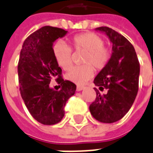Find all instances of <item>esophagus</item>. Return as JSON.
Listing matches in <instances>:
<instances>
[{"instance_id":"esophagus-1","label":"esophagus","mask_w":153,"mask_h":153,"mask_svg":"<svg viewBox=\"0 0 153 153\" xmlns=\"http://www.w3.org/2000/svg\"><path fill=\"white\" fill-rule=\"evenodd\" d=\"M85 87H82V86H77L76 87V91H81L82 90L84 89Z\"/></svg>"}]
</instances>
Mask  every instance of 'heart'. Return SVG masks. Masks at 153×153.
<instances>
[{
    "instance_id": "obj_1",
    "label": "heart",
    "mask_w": 153,
    "mask_h": 153,
    "mask_svg": "<svg viewBox=\"0 0 153 153\" xmlns=\"http://www.w3.org/2000/svg\"><path fill=\"white\" fill-rule=\"evenodd\" d=\"M71 43L76 51L85 52L82 60L84 65L72 67L65 78L76 84H84L93 76V68L100 71L108 64L110 58L109 51L103 47L104 42L102 38L93 33L76 35ZM53 52L59 66L65 71L69 70L72 65L71 49L62 42H58L53 45Z\"/></svg>"
}]
</instances>
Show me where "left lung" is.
Instances as JSON below:
<instances>
[{"instance_id": "obj_1", "label": "left lung", "mask_w": 153, "mask_h": 153, "mask_svg": "<svg viewBox=\"0 0 153 153\" xmlns=\"http://www.w3.org/2000/svg\"><path fill=\"white\" fill-rule=\"evenodd\" d=\"M110 40L112 49L108 64L94 79L96 99L90 105V111L96 120L115 123L128 113L137 95L140 63L131 42L112 29L102 26L95 29ZM106 90L102 94L100 91Z\"/></svg>"}]
</instances>
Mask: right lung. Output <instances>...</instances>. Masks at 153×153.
Wrapping results in <instances>:
<instances>
[{
    "instance_id": "obj_1",
    "label": "right lung",
    "mask_w": 153,
    "mask_h": 153,
    "mask_svg": "<svg viewBox=\"0 0 153 153\" xmlns=\"http://www.w3.org/2000/svg\"><path fill=\"white\" fill-rule=\"evenodd\" d=\"M67 33L60 28L43 26L25 39L20 53L17 71L21 95L31 115L45 125L62 120L66 101L76 91L74 83L62 79L53 52V42ZM55 77L61 85L58 91L49 87Z\"/></svg>"
}]
</instances>
